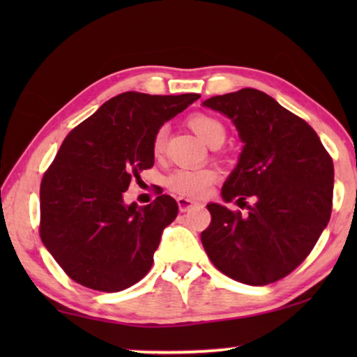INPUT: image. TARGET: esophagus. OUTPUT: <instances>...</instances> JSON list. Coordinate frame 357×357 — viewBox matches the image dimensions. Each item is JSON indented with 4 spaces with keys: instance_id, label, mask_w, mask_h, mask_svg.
Returning a JSON list of instances; mask_svg holds the SVG:
<instances>
[{
    "instance_id": "obj_1",
    "label": "esophagus",
    "mask_w": 357,
    "mask_h": 357,
    "mask_svg": "<svg viewBox=\"0 0 357 357\" xmlns=\"http://www.w3.org/2000/svg\"><path fill=\"white\" fill-rule=\"evenodd\" d=\"M177 203H178V209L182 213H187L192 208H197V206H199V204H202V203L193 202V199H188V198H183V197L177 198Z\"/></svg>"
}]
</instances>
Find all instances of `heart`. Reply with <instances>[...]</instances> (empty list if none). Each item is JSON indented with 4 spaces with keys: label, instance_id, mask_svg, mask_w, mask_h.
I'll return each mask as SVG.
<instances>
[{
    "label": "heart",
    "instance_id": "obj_1",
    "mask_svg": "<svg viewBox=\"0 0 357 357\" xmlns=\"http://www.w3.org/2000/svg\"><path fill=\"white\" fill-rule=\"evenodd\" d=\"M188 125L208 144L214 143V141H221L222 143L224 138H226V128L213 115L195 114L188 119ZM165 138H167V128L160 126L153 138V153L155 155L162 154L165 148ZM216 177L218 172L211 167H182L174 170L165 180V183L172 192L182 195V197L199 198L208 192Z\"/></svg>",
    "mask_w": 357,
    "mask_h": 357
}]
</instances>
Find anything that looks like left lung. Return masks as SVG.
Returning <instances> with one entry per match:
<instances>
[{
  "label": "left lung",
  "instance_id": "8db88e82",
  "mask_svg": "<svg viewBox=\"0 0 357 357\" xmlns=\"http://www.w3.org/2000/svg\"><path fill=\"white\" fill-rule=\"evenodd\" d=\"M203 105L229 116L241 136L243 149L221 195L248 214L209 203L202 243L226 276L270 284L305 260L328 224L333 160L314 128L265 92L245 87Z\"/></svg>",
  "mask_w": 357,
  "mask_h": 357
}]
</instances>
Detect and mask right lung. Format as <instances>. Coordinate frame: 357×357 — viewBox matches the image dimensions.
Masks as SVG:
<instances>
[{
    "instance_id": "add662e5",
    "label": "right lung",
    "mask_w": 357,
    "mask_h": 357,
    "mask_svg": "<svg viewBox=\"0 0 357 357\" xmlns=\"http://www.w3.org/2000/svg\"><path fill=\"white\" fill-rule=\"evenodd\" d=\"M198 99L123 92L63 141L40 183V237L77 284L119 292L148 275L178 204L162 192L146 206L125 204L123 193L154 165L155 131Z\"/></svg>"
}]
</instances>
